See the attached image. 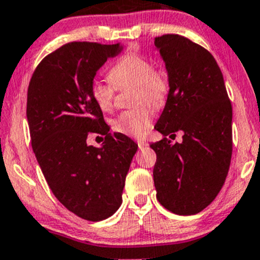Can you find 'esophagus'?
<instances>
[{"label":"esophagus","mask_w":260,"mask_h":260,"mask_svg":"<svg viewBox=\"0 0 260 260\" xmlns=\"http://www.w3.org/2000/svg\"><path fill=\"white\" fill-rule=\"evenodd\" d=\"M137 145H138V147H140V149H142V148H145V147L148 146V143L145 142V141H138Z\"/></svg>","instance_id":"34e87169"}]
</instances>
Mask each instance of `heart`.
Masks as SVG:
<instances>
[{
	"mask_svg": "<svg viewBox=\"0 0 260 260\" xmlns=\"http://www.w3.org/2000/svg\"><path fill=\"white\" fill-rule=\"evenodd\" d=\"M108 78L117 89L135 86L132 103L140 104L118 115L113 123L114 131L129 137H143L153 120L152 107L161 108L166 102L170 89L169 75L165 70L153 69L152 62L142 55L128 54L109 69ZM90 96L101 111L108 112L113 107L114 88L111 84L95 80L90 86Z\"/></svg>",
	"mask_w": 260,
	"mask_h": 260,
	"instance_id": "obj_1",
	"label": "heart"
}]
</instances>
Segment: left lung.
I'll return each mask as SVG.
<instances>
[{
  "mask_svg": "<svg viewBox=\"0 0 260 260\" xmlns=\"http://www.w3.org/2000/svg\"><path fill=\"white\" fill-rule=\"evenodd\" d=\"M170 80L166 104L154 129L157 200L177 215H195L214 201L229 171L233 109L221 70L203 46L180 35L154 39ZM183 142L172 144L176 133ZM169 135V139L166 137Z\"/></svg>",
  "mask_w": 260,
  "mask_h": 260,
  "instance_id": "8db88e82",
  "label": "left lung"
}]
</instances>
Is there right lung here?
<instances>
[{
	"label": "right lung",
	"mask_w": 260,
	"mask_h": 260,
	"mask_svg": "<svg viewBox=\"0 0 260 260\" xmlns=\"http://www.w3.org/2000/svg\"><path fill=\"white\" fill-rule=\"evenodd\" d=\"M122 49L120 43H70L39 64L27 90L31 145L55 198L89 221L112 216L122 205L125 176L138 146L109 133L90 96L96 72ZM89 132L106 136L89 146Z\"/></svg>",
	"instance_id": "obj_1"
}]
</instances>
